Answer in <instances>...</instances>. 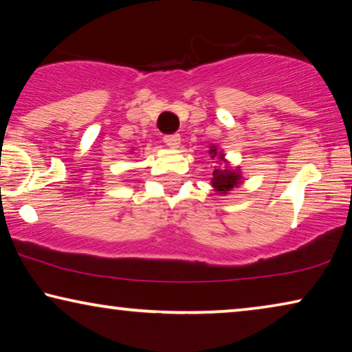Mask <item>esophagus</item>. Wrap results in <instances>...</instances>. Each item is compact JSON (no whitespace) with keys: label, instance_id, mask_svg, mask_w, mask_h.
<instances>
[{"label":"esophagus","instance_id":"1","mask_svg":"<svg viewBox=\"0 0 352 352\" xmlns=\"http://www.w3.org/2000/svg\"><path fill=\"white\" fill-rule=\"evenodd\" d=\"M164 144L167 146H170V148H178L182 144V138L180 134H170V135H166L164 138Z\"/></svg>","mask_w":352,"mask_h":352}]
</instances>
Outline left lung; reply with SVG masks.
Masks as SVG:
<instances>
[{"mask_svg":"<svg viewBox=\"0 0 352 352\" xmlns=\"http://www.w3.org/2000/svg\"><path fill=\"white\" fill-rule=\"evenodd\" d=\"M208 155L212 160H219L223 162V167H217L213 170V177H212V188L219 196H226L234 188L240 186L243 183V177H242V169L240 167H230L229 161L226 160V155H224L223 150L218 148V145L210 144L208 146Z\"/></svg>","mask_w":352,"mask_h":352,"instance_id":"8db88e82","label":"left lung"}]
</instances>
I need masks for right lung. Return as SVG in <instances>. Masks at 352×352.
<instances>
[{
  "label": "right lung",
  "mask_w": 352,
  "mask_h": 352,
  "mask_svg": "<svg viewBox=\"0 0 352 352\" xmlns=\"http://www.w3.org/2000/svg\"><path fill=\"white\" fill-rule=\"evenodd\" d=\"M129 153H131V155H133V153H134V151H133V150H131V151H129Z\"/></svg>",
  "instance_id": "right-lung-1"
}]
</instances>
